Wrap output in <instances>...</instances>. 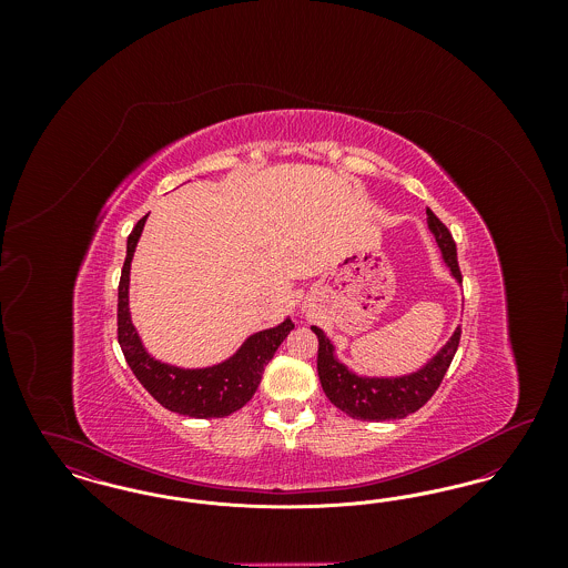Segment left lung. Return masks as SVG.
Returning a JSON list of instances; mask_svg holds the SVG:
<instances>
[{
    "instance_id": "left-lung-1",
    "label": "left lung",
    "mask_w": 568,
    "mask_h": 568,
    "mask_svg": "<svg viewBox=\"0 0 568 568\" xmlns=\"http://www.w3.org/2000/svg\"><path fill=\"white\" fill-rule=\"evenodd\" d=\"M426 216H428V230L433 232L436 244L443 253L445 266L449 268L456 283H462L456 243L449 230L440 223V219L434 215L430 209H426ZM311 329L320 338L317 373H320L325 396L329 398L332 405L338 406L353 419H364V422L403 419L426 405L433 398L434 392L438 389L459 345V327H456L452 338L419 371L400 375V377H364L349 371L336 357L334 353L336 349L322 327L311 325Z\"/></svg>"
}]
</instances>
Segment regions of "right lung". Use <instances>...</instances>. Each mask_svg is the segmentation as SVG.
Returning a JSON list of instances; mask_svg holds the SVG:
<instances>
[{"instance_id":"1","label":"right lung","mask_w":568,"mask_h":568,"mask_svg":"<svg viewBox=\"0 0 568 568\" xmlns=\"http://www.w3.org/2000/svg\"><path fill=\"white\" fill-rule=\"evenodd\" d=\"M146 216L135 223L128 239V255L119 281V345L135 378L168 410L197 419L225 417L253 398L264 375V366L294 329V324L292 320H285L283 324L251 334L239 352L206 368H181L149 355L130 315V268Z\"/></svg>"}]
</instances>
